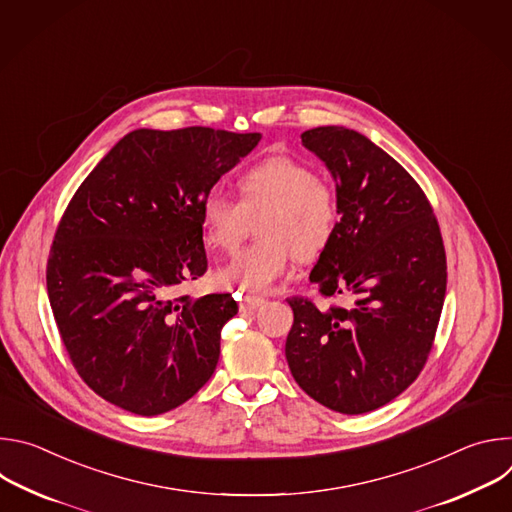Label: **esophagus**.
<instances>
[{
  "label": "esophagus",
  "instance_id": "obj_1",
  "mask_svg": "<svg viewBox=\"0 0 512 512\" xmlns=\"http://www.w3.org/2000/svg\"><path fill=\"white\" fill-rule=\"evenodd\" d=\"M265 304V300L263 298H253V296H245L243 300H241V310L243 312H255L257 308H261Z\"/></svg>",
  "mask_w": 512,
  "mask_h": 512
}]
</instances>
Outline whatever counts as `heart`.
Returning <instances> with one entry per match:
<instances>
[{
    "label": "heart",
    "mask_w": 512,
    "mask_h": 512,
    "mask_svg": "<svg viewBox=\"0 0 512 512\" xmlns=\"http://www.w3.org/2000/svg\"><path fill=\"white\" fill-rule=\"evenodd\" d=\"M237 188L239 202L218 190L204 196L202 231L210 247L233 251L249 229V218L260 216L255 233L261 239L218 271V281L261 296L283 277L291 255L308 261L324 251L336 231L338 196L312 166L289 156L251 166L239 176Z\"/></svg>",
    "instance_id": "1"
}]
</instances>
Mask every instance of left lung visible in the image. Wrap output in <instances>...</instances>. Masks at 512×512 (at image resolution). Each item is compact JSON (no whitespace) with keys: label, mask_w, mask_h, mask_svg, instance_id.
Returning a JSON list of instances; mask_svg holds the SVG:
<instances>
[{"label":"left lung","mask_w":512,"mask_h":512,"mask_svg":"<svg viewBox=\"0 0 512 512\" xmlns=\"http://www.w3.org/2000/svg\"><path fill=\"white\" fill-rule=\"evenodd\" d=\"M336 182L338 223L310 281L350 308L289 300L285 358L324 407L360 415L401 395L421 373L446 298V251L409 172L367 135L340 125L302 133Z\"/></svg>","instance_id":"left-lung-1"}]
</instances>
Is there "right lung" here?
Here are the masks:
<instances>
[{
  "instance_id": "add662e5",
  "label": "right lung",
  "mask_w": 512,
  "mask_h": 512,
  "mask_svg": "<svg viewBox=\"0 0 512 512\" xmlns=\"http://www.w3.org/2000/svg\"><path fill=\"white\" fill-rule=\"evenodd\" d=\"M261 133L135 129L72 196L50 249L52 314L83 381L105 401L152 417L212 377L231 294L174 298L206 271L200 206Z\"/></svg>"
}]
</instances>
